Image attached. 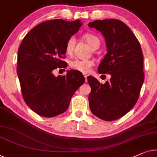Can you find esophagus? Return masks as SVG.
Masks as SVG:
<instances>
[{
  "mask_svg": "<svg viewBox=\"0 0 157 157\" xmlns=\"http://www.w3.org/2000/svg\"><path fill=\"white\" fill-rule=\"evenodd\" d=\"M83 76H84V78H85V79H86V81H87V76H88V75L86 74H83Z\"/></svg>",
  "mask_w": 157,
  "mask_h": 157,
  "instance_id": "esophagus-1",
  "label": "esophagus"
}]
</instances>
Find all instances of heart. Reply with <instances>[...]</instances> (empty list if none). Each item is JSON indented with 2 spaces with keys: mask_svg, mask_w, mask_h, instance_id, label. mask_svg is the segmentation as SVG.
Instances as JSON below:
<instances>
[{
  "mask_svg": "<svg viewBox=\"0 0 157 157\" xmlns=\"http://www.w3.org/2000/svg\"><path fill=\"white\" fill-rule=\"evenodd\" d=\"M83 39L88 43V45L91 47L92 49L98 48L101 44L99 38L93 34H86L83 36ZM76 40L74 37H71L67 40L65 44L66 53L71 55L73 53ZM94 65V62L91 59H75L72 60L69 63L70 67L72 69L76 70L82 73H88L90 71L93 66Z\"/></svg>",
  "mask_w": 157,
  "mask_h": 157,
  "instance_id": "1",
  "label": "heart"
}]
</instances>
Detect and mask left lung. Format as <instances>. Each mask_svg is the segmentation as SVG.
I'll use <instances>...</instances> for the list:
<instances>
[{
    "mask_svg": "<svg viewBox=\"0 0 157 157\" xmlns=\"http://www.w3.org/2000/svg\"><path fill=\"white\" fill-rule=\"evenodd\" d=\"M88 25L105 37L108 53L98 71L111 76L104 84L88 76L91 88L88 96L90 109L100 119L113 121L128 113L139 98L144 79V56L139 41L123 22L116 19L95 20Z\"/></svg>",
    "mask_w": 157,
    "mask_h": 157,
    "instance_id": "obj_1",
    "label": "left lung"
}]
</instances>
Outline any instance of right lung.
<instances>
[{
    "mask_svg": "<svg viewBox=\"0 0 157 157\" xmlns=\"http://www.w3.org/2000/svg\"><path fill=\"white\" fill-rule=\"evenodd\" d=\"M79 20H47L37 25L23 38L17 52V73L25 102L43 117L62 114L85 81L81 72L70 70L55 77L56 69H64L65 44L78 31Z\"/></svg>",
    "mask_w": 157,
    "mask_h": 157,
    "instance_id": "add662e5",
    "label": "right lung"
}]
</instances>
